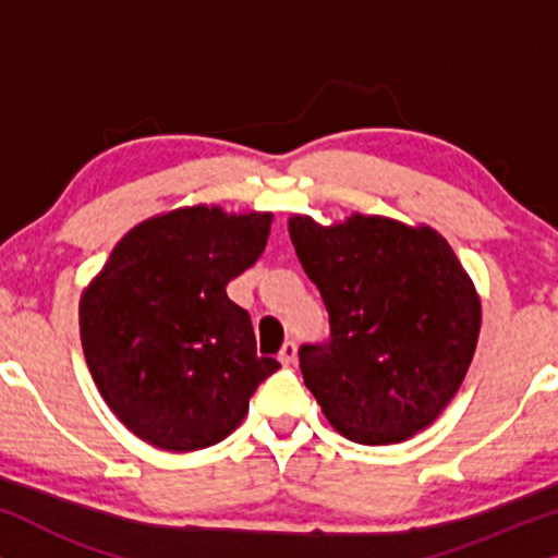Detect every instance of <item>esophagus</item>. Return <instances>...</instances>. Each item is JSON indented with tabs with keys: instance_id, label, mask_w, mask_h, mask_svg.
Returning a JSON list of instances; mask_svg holds the SVG:
<instances>
[{
	"instance_id": "esophagus-1",
	"label": "esophagus",
	"mask_w": 558,
	"mask_h": 558,
	"mask_svg": "<svg viewBox=\"0 0 558 558\" xmlns=\"http://www.w3.org/2000/svg\"><path fill=\"white\" fill-rule=\"evenodd\" d=\"M296 361V345L292 340L289 342H284V345H281V350H279V363L281 365H292Z\"/></svg>"
}]
</instances>
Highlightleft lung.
I'll return each mask as SVG.
<instances>
[{"instance_id":"left-lung-1","label":"left lung","mask_w":558,"mask_h":558,"mask_svg":"<svg viewBox=\"0 0 558 558\" xmlns=\"http://www.w3.org/2000/svg\"><path fill=\"white\" fill-rule=\"evenodd\" d=\"M289 239L330 312V342L304 345V386L357 445L407 441L460 391L483 304L445 235L353 213L289 218Z\"/></svg>"}]
</instances>
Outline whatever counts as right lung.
<instances>
[{
  "label": "right lung",
  "mask_w": 558,
  "mask_h": 558,
  "mask_svg": "<svg viewBox=\"0 0 558 558\" xmlns=\"http://www.w3.org/2000/svg\"><path fill=\"white\" fill-rule=\"evenodd\" d=\"M271 213L185 205L134 226L81 294L83 355L121 424L167 452L226 439L279 363L256 355L228 281L264 254Z\"/></svg>",
  "instance_id": "obj_1"
}]
</instances>
